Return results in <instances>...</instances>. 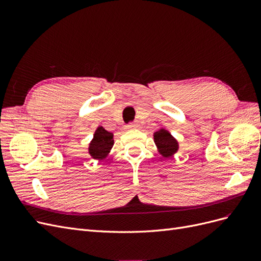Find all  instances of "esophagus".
<instances>
[{
	"label": "esophagus",
	"mask_w": 261,
	"mask_h": 261,
	"mask_svg": "<svg viewBox=\"0 0 261 261\" xmlns=\"http://www.w3.org/2000/svg\"><path fill=\"white\" fill-rule=\"evenodd\" d=\"M136 127H138V124H136V123H129L128 125H126V128H127V129L136 128Z\"/></svg>",
	"instance_id": "obj_1"
}]
</instances>
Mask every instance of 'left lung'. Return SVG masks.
Returning <instances> with one entry per match:
<instances>
[{"mask_svg":"<svg viewBox=\"0 0 261 261\" xmlns=\"http://www.w3.org/2000/svg\"><path fill=\"white\" fill-rule=\"evenodd\" d=\"M153 141L158 152H159V154H161L164 159L173 158L179 149V144L177 139L164 127H160L156 132L153 133Z\"/></svg>","mask_w":261,"mask_h":261,"instance_id":"1","label":"left lung"}]
</instances>
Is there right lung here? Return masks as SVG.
<instances>
[{
	"mask_svg": "<svg viewBox=\"0 0 261 261\" xmlns=\"http://www.w3.org/2000/svg\"><path fill=\"white\" fill-rule=\"evenodd\" d=\"M113 133L108 132L102 126H98L93 137L88 144V153L94 160L103 161L111 152L114 145Z\"/></svg>",
	"mask_w": 261,
	"mask_h": 261,
	"instance_id": "obj_1",
	"label": "right lung"
}]
</instances>
